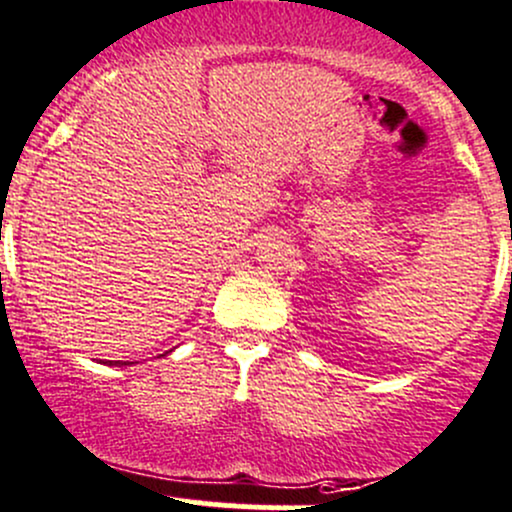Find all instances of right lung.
Wrapping results in <instances>:
<instances>
[{
	"label": "right lung",
	"mask_w": 512,
	"mask_h": 512,
	"mask_svg": "<svg viewBox=\"0 0 512 512\" xmlns=\"http://www.w3.org/2000/svg\"><path fill=\"white\" fill-rule=\"evenodd\" d=\"M108 365H125V362H120V360H118V362H108Z\"/></svg>",
	"instance_id": "right-lung-1"
}]
</instances>
